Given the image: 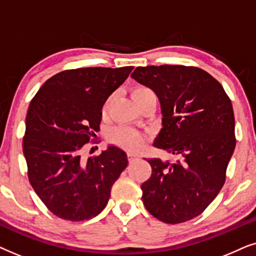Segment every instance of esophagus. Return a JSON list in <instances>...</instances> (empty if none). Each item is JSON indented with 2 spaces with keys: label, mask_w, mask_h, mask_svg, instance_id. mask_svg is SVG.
Wrapping results in <instances>:
<instances>
[{
  "label": "esophagus",
  "mask_w": 256,
  "mask_h": 256,
  "mask_svg": "<svg viewBox=\"0 0 256 256\" xmlns=\"http://www.w3.org/2000/svg\"><path fill=\"white\" fill-rule=\"evenodd\" d=\"M127 157H128L129 162H132V160H135L136 158H138V157H136V156L134 155V154H128Z\"/></svg>",
  "instance_id": "obj_1"
}]
</instances>
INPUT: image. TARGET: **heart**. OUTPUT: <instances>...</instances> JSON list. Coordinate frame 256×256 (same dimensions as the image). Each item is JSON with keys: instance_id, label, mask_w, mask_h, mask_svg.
Returning a JSON list of instances; mask_svg holds the SVG:
<instances>
[{"instance_id": "b5f03b06", "label": "heart", "mask_w": 256, "mask_h": 256, "mask_svg": "<svg viewBox=\"0 0 256 256\" xmlns=\"http://www.w3.org/2000/svg\"><path fill=\"white\" fill-rule=\"evenodd\" d=\"M154 94V92L146 86H136L132 90V98L134 99L135 102H138L143 98ZM108 101L104 104V110H107ZM110 140L115 144L122 146V148L130 150V152H136V150L141 149L144 142V138L141 132L134 130V129L127 127H116L110 132Z\"/></svg>"}]
</instances>
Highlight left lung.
I'll return each mask as SVG.
<instances>
[{
    "mask_svg": "<svg viewBox=\"0 0 256 256\" xmlns=\"http://www.w3.org/2000/svg\"><path fill=\"white\" fill-rule=\"evenodd\" d=\"M132 78L156 93L162 124L154 146L177 157L150 158L141 185L150 214L180 224L200 214L222 190L236 148L232 102L222 84L194 66L136 68Z\"/></svg>",
    "mask_w": 256,
    "mask_h": 256,
    "instance_id": "left-lung-1",
    "label": "left lung"
}]
</instances>
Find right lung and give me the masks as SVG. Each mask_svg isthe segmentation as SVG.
<instances>
[{
  "mask_svg": "<svg viewBox=\"0 0 256 256\" xmlns=\"http://www.w3.org/2000/svg\"><path fill=\"white\" fill-rule=\"evenodd\" d=\"M132 66L84 68L59 72L31 100L23 154L31 186L58 218L84 222L106 208L127 155L110 146L82 158V149L99 129L102 106Z\"/></svg>",
  "mask_w": 256,
  "mask_h": 256,
  "instance_id": "obj_1",
  "label": "right lung"
}]
</instances>
